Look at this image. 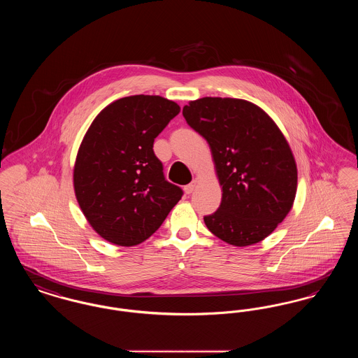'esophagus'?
Masks as SVG:
<instances>
[{"label": "esophagus", "mask_w": 358, "mask_h": 358, "mask_svg": "<svg viewBox=\"0 0 358 358\" xmlns=\"http://www.w3.org/2000/svg\"><path fill=\"white\" fill-rule=\"evenodd\" d=\"M196 185H197V181H196V180H193L190 184H187V187H184L185 193H187V194H190V193L196 189Z\"/></svg>", "instance_id": "obj_1"}]
</instances>
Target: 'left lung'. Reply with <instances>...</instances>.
I'll return each mask as SVG.
<instances>
[{"mask_svg":"<svg viewBox=\"0 0 358 358\" xmlns=\"http://www.w3.org/2000/svg\"><path fill=\"white\" fill-rule=\"evenodd\" d=\"M182 115L206 139L222 187V204L205 216V225L236 247L264 240L285 220L296 194V164L283 133L244 99L206 96L189 102Z\"/></svg>","mask_w":358,"mask_h":358,"instance_id":"1","label":"left lung"}]
</instances>
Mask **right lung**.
Masks as SVG:
<instances>
[{"label": "right lung", "instance_id": "1", "mask_svg": "<svg viewBox=\"0 0 358 358\" xmlns=\"http://www.w3.org/2000/svg\"><path fill=\"white\" fill-rule=\"evenodd\" d=\"M180 106L158 95H133L110 103L92 120L73 166L75 196L94 231L133 247L150 238L182 197L168 182L154 139Z\"/></svg>", "mask_w": 358, "mask_h": 358}]
</instances>
